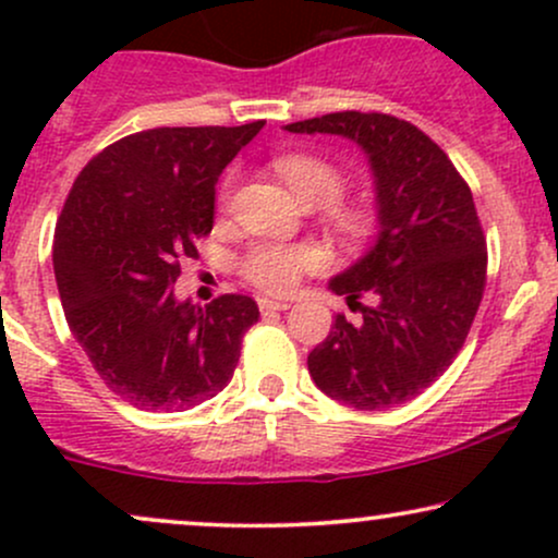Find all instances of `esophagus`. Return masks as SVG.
Returning a JSON list of instances; mask_svg holds the SVG:
<instances>
[{
    "instance_id": "1",
    "label": "esophagus",
    "mask_w": 558,
    "mask_h": 558,
    "mask_svg": "<svg viewBox=\"0 0 558 558\" xmlns=\"http://www.w3.org/2000/svg\"><path fill=\"white\" fill-rule=\"evenodd\" d=\"M262 312H286L291 310V301H278V299H259Z\"/></svg>"
}]
</instances>
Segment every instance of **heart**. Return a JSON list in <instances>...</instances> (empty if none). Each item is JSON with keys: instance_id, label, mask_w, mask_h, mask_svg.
I'll return each instance as SVG.
<instances>
[{"instance_id": "heart-1", "label": "heart", "mask_w": 558, "mask_h": 558, "mask_svg": "<svg viewBox=\"0 0 558 558\" xmlns=\"http://www.w3.org/2000/svg\"><path fill=\"white\" fill-rule=\"evenodd\" d=\"M275 172L288 183V189L304 204L323 207V217L328 228L345 241H360L373 230V209L354 198L341 196L349 183V172L332 157L317 151H288L275 157ZM235 172L230 170L222 178L220 204H228L233 194ZM319 252L310 243H257L248 248L241 259L243 278L267 293H286L299 283L304 272L317 270Z\"/></svg>"}]
</instances>
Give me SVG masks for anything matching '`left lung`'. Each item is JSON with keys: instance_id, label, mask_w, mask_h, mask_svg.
Segmentation results:
<instances>
[{"instance_id": "1", "label": "left lung", "mask_w": 558, "mask_h": 558, "mask_svg": "<svg viewBox=\"0 0 558 558\" xmlns=\"http://www.w3.org/2000/svg\"><path fill=\"white\" fill-rule=\"evenodd\" d=\"M286 128L356 141L380 207L377 243L330 283L362 317H336L306 356L312 380L364 412L412 401L457 360L483 301L488 246L470 185L427 133L393 114L345 110Z\"/></svg>"}]
</instances>
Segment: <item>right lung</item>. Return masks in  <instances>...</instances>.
I'll return each instance as SVG.
<instances>
[{"mask_svg":"<svg viewBox=\"0 0 558 558\" xmlns=\"http://www.w3.org/2000/svg\"><path fill=\"white\" fill-rule=\"evenodd\" d=\"M265 120L151 128L114 141L75 178L54 230L70 332L105 386L136 409L183 412L228 386L257 301H175L196 241L213 233L215 183Z\"/></svg>","mask_w":558,"mask_h":558,"instance_id":"1","label":"right lung"}]
</instances>
